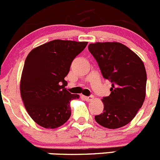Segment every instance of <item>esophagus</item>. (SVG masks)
Returning <instances> with one entry per match:
<instances>
[{
    "mask_svg": "<svg viewBox=\"0 0 160 160\" xmlns=\"http://www.w3.org/2000/svg\"><path fill=\"white\" fill-rule=\"evenodd\" d=\"M83 98H84V99L86 100L87 101H91L93 99V96H88V97H87V96H83Z\"/></svg>",
    "mask_w": 160,
    "mask_h": 160,
    "instance_id": "34e87169",
    "label": "esophagus"
}]
</instances>
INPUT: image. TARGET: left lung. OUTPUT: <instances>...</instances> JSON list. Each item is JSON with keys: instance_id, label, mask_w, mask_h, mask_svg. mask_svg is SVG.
<instances>
[{"instance_id": "1", "label": "left lung", "mask_w": 160, "mask_h": 160, "mask_svg": "<svg viewBox=\"0 0 160 160\" xmlns=\"http://www.w3.org/2000/svg\"><path fill=\"white\" fill-rule=\"evenodd\" d=\"M103 77L111 83V93L102 99L104 111L95 116L101 126L110 129L128 124L146 98V71L142 59L120 42H96L88 46Z\"/></svg>"}]
</instances>
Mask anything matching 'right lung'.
Segmentation results:
<instances>
[{"label": "right lung", "instance_id": "obj_1", "mask_svg": "<svg viewBox=\"0 0 160 160\" xmlns=\"http://www.w3.org/2000/svg\"><path fill=\"white\" fill-rule=\"evenodd\" d=\"M87 42L56 39L35 48L25 61L20 91L32 120L46 128H56L71 115V100L79 98L65 87L71 63Z\"/></svg>", "mask_w": 160, "mask_h": 160}]
</instances>
